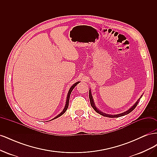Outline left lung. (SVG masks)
I'll use <instances>...</instances> for the list:
<instances>
[{
    "label": "left lung",
    "mask_w": 157,
    "mask_h": 157,
    "mask_svg": "<svg viewBox=\"0 0 157 157\" xmlns=\"http://www.w3.org/2000/svg\"><path fill=\"white\" fill-rule=\"evenodd\" d=\"M142 97V95L140 97V98ZM89 98H90V104H91V106L93 107V109H94L95 111H96V112H97L98 113H99V115H101L103 117H109V118H116V117H122V116H124V115H127V114L130 113V112H132L134 109L136 107V106L137 105V104H138L140 100V98L138 99V100H137L136 103L134 104V105H133L130 109H128V111L124 112V113H120V114H117V115H108V114H105L104 113L101 111H100L99 110V109L96 107V105H95V103H94V99H93V98H92V92H91V90H90V89L89 90Z\"/></svg>",
    "instance_id": "obj_1"
}]
</instances>
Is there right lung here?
Wrapping results in <instances>:
<instances>
[{
    "label": "right lung",
    "instance_id": "1",
    "mask_svg": "<svg viewBox=\"0 0 157 157\" xmlns=\"http://www.w3.org/2000/svg\"><path fill=\"white\" fill-rule=\"evenodd\" d=\"M80 82H76V83H75L72 86H71V88H70V89H69V92H68V94H67V101H66V104H65V107H64V109H63V111L62 112H61V113L60 114H59V115H58V116H56L55 118H54L53 119H52V120H54V119H56V118H58V117H59L60 116H61L63 115V114L67 111V108H68V106H69V98H70V95H71V92H72V90L74 89V88L77 86V85Z\"/></svg>",
    "mask_w": 157,
    "mask_h": 157
}]
</instances>
